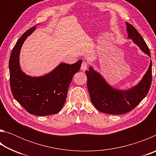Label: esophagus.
I'll use <instances>...</instances> for the list:
<instances>
[{
	"mask_svg": "<svg viewBox=\"0 0 156 156\" xmlns=\"http://www.w3.org/2000/svg\"><path fill=\"white\" fill-rule=\"evenodd\" d=\"M88 62H86V61H83V63H82L81 65V70L83 71V72H84V71H86L87 69L88 68Z\"/></svg>",
	"mask_w": 156,
	"mask_h": 156,
	"instance_id": "obj_1",
	"label": "esophagus"
}]
</instances>
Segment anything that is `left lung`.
I'll use <instances>...</instances> for the list:
<instances>
[{"label": "left lung", "instance_id": "8db88e82", "mask_svg": "<svg viewBox=\"0 0 156 156\" xmlns=\"http://www.w3.org/2000/svg\"><path fill=\"white\" fill-rule=\"evenodd\" d=\"M128 38L131 39L142 51L151 57V54L144 39L133 25L126 23ZM87 88L92 104L105 113L119 115L133 109L149 91L152 80V62L142 80L137 85L127 90L113 88L99 73L90 67L86 71Z\"/></svg>", "mask_w": 156, "mask_h": 156}]
</instances>
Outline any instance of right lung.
<instances>
[{"mask_svg":"<svg viewBox=\"0 0 156 156\" xmlns=\"http://www.w3.org/2000/svg\"><path fill=\"white\" fill-rule=\"evenodd\" d=\"M36 28L34 26L23 34L12 49L9 62L11 91L16 101L31 114H56L65 104L73 76L80 70L83 60L72 65L60 63L43 76L26 75L20 67V51L26 38Z\"/></svg>","mask_w":156,"mask_h":156,"instance_id":"1","label":"right lung"}]
</instances>
